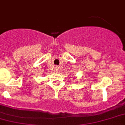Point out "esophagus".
I'll list each match as a JSON object with an SVG mask.
<instances>
[{
	"instance_id": "esophagus-1",
	"label": "esophagus",
	"mask_w": 125,
	"mask_h": 125,
	"mask_svg": "<svg viewBox=\"0 0 125 125\" xmlns=\"http://www.w3.org/2000/svg\"><path fill=\"white\" fill-rule=\"evenodd\" d=\"M55 71H56V72H58V71H59V67H55Z\"/></svg>"
}]
</instances>
